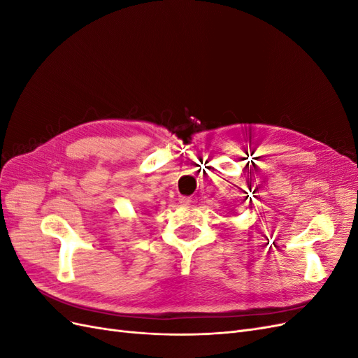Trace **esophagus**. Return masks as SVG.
Segmentation results:
<instances>
[{"mask_svg": "<svg viewBox=\"0 0 358 358\" xmlns=\"http://www.w3.org/2000/svg\"><path fill=\"white\" fill-rule=\"evenodd\" d=\"M179 203L183 204V206H191V204L196 203V197H180Z\"/></svg>", "mask_w": 358, "mask_h": 358, "instance_id": "34e87169", "label": "esophagus"}]
</instances>
